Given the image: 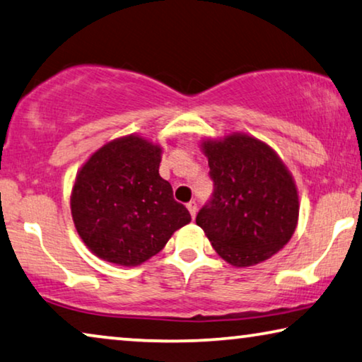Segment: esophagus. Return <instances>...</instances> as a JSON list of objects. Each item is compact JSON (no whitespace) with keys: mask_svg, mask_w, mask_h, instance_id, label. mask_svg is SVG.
Masks as SVG:
<instances>
[{"mask_svg":"<svg viewBox=\"0 0 362 362\" xmlns=\"http://www.w3.org/2000/svg\"><path fill=\"white\" fill-rule=\"evenodd\" d=\"M187 208H188V211H190V214H192V218H195V214H197V203L195 202H188L187 203Z\"/></svg>","mask_w":362,"mask_h":362,"instance_id":"1","label":"esophagus"}]
</instances>
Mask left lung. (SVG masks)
<instances>
[{
	"instance_id": "left-lung-1",
	"label": "left lung",
	"mask_w": 362,
	"mask_h": 362,
	"mask_svg": "<svg viewBox=\"0 0 362 362\" xmlns=\"http://www.w3.org/2000/svg\"><path fill=\"white\" fill-rule=\"evenodd\" d=\"M213 193L197 214L214 250L234 267L267 260L288 244L298 190L274 151L247 134L203 143Z\"/></svg>"
}]
</instances>
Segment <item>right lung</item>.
Masks as SVG:
<instances>
[{"instance_id":"1","label":"right lung","mask_w":362,"mask_h":362,"mask_svg":"<svg viewBox=\"0 0 362 362\" xmlns=\"http://www.w3.org/2000/svg\"><path fill=\"white\" fill-rule=\"evenodd\" d=\"M160 148L138 136L115 139L83 165L71 214L78 234L97 257L134 267L164 249L192 221L159 175Z\"/></svg>"}]
</instances>
